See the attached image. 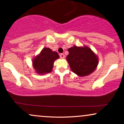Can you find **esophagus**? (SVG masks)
Returning <instances> with one entry per match:
<instances>
[{"label":"esophagus","instance_id":"34e87169","mask_svg":"<svg viewBox=\"0 0 124 124\" xmlns=\"http://www.w3.org/2000/svg\"><path fill=\"white\" fill-rule=\"evenodd\" d=\"M60 58L61 59H64L65 58V55L63 54H60Z\"/></svg>","mask_w":124,"mask_h":124}]
</instances>
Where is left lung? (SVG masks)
<instances>
[{
  "label": "left lung",
  "mask_w": 124,
  "mask_h": 124,
  "mask_svg": "<svg viewBox=\"0 0 124 124\" xmlns=\"http://www.w3.org/2000/svg\"><path fill=\"white\" fill-rule=\"evenodd\" d=\"M66 60L71 70L79 76H86L92 73L97 67L99 58L87 46H75L69 48Z\"/></svg>",
  "instance_id": "obj_1"
}]
</instances>
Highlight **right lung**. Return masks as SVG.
I'll return each instance as SVG.
<instances>
[{
    "mask_svg": "<svg viewBox=\"0 0 124 124\" xmlns=\"http://www.w3.org/2000/svg\"><path fill=\"white\" fill-rule=\"evenodd\" d=\"M59 58L56 51H52L49 48H44L38 55L32 60V66L38 75H44L51 72L54 63Z\"/></svg>",
    "mask_w": 124,
    "mask_h": 124,
    "instance_id": "right-lung-1",
    "label": "right lung"
}]
</instances>
